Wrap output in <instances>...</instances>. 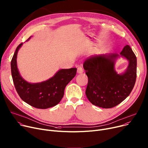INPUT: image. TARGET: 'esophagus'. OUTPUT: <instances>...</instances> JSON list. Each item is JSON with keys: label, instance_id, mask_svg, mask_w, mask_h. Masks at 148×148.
<instances>
[{"label": "esophagus", "instance_id": "obj_1", "mask_svg": "<svg viewBox=\"0 0 148 148\" xmlns=\"http://www.w3.org/2000/svg\"><path fill=\"white\" fill-rule=\"evenodd\" d=\"M83 72H84V70H83V69H82V67H77V73H83Z\"/></svg>", "mask_w": 148, "mask_h": 148}]
</instances>
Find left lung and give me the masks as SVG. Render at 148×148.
Returning <instances> with one entry per match:
<instances>
[{"mask_svg": "<svg viewBox=\"0 0 148 148\" xmlns=\"http://www.w3.org/2000/svg\"><path fill=\"white\" fill-rule=\"evenodd\" d=\"M120 56L129 61L124 73L115 71L116 59ZM84 68L88 78L85 94L93 105L111 108L121 103L130 94L136 79L137 59L129 45L120 53L91 56L84 62Z\"/></svg>", "mask_w": 148, "mask_h": 148, "instance_id": "1", "label": "left lung"}]
</instances>
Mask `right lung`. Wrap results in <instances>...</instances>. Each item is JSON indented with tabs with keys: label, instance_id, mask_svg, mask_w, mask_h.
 <instances>
[{
	"label": "right lung",
	"instance_id": "1",
	"mask_svg": "<svg viewBox=\"0 0 148 148\" xmlns=\"http://www.w3.org/2000/svg\"><path fill=\"white\" fill-rule=\"evenodd\" d=\"M22 44L17 47L10 63L13 82L18 95L26 103L37 108L46 109L56 106L64 95L65 87L75 76L76 68L60 69L47 81L29 83L20 75L17 67V54Z\"/></svg>",
	"mask_w": 148,
	"mask_h": 148
}]
</instances>
